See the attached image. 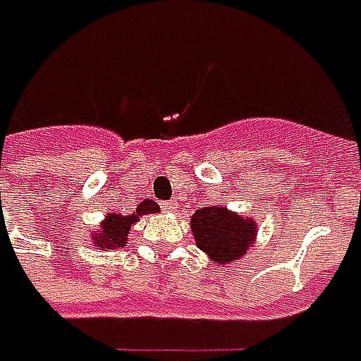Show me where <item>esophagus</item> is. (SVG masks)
Masks as SVG:
<instances>
[{"label":"esophagus","instance_id":"esophagus-1","mask_svg":"<svg viewBox=\"0 0 361 361\" xmlns=\"http://www.w3.org/2000/svg\"><path fill=\"white\" fill-rule=\"evenodd\" d=\"M164 211H168V213H173L176 211V203L173 201H168V203H162Z\"/></svg>","mask_w":361,"mask_h":361}]
</instances>
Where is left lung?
<instances>
[{
    "label": "left lung",
    "instance_id": "1",
    "mask_svg": "<svg viewBox=\"0 0 361 361\" xmlns=\"http://www.w3.org/2000/svg\"><path fill=\"white\" fill-rule=\"evenodd\" d=\"M189 226L199 250L209 256V264H233L256 242L258 224L252 216L234 213L226 207L207 205L197 209Z\"/></svg>",
    "mask_w": 361,
    "mask_h": 361
}]
</instances>
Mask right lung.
<instances>
[{
  "instance_id": "obj_1",
  "label": "right lung",
  "mask_w": 361,
  "mask_h": 361,
  "mask_svg": "<svg viewBox=\"0 0 361 361\" xmlns=\"http://www.w3.org/2000/svg\"><path fill=\"white\" fill-rule=\"evenodd\" d=\"M160 207L156 205L152 199H145L137 207V213L133 215H121V213H109L103 219L97 228L92 231V244L97 250H115V248H125L130 228L138 223V219L145 215L158 213Z\"/></svg>"
}]
</instances>
